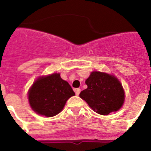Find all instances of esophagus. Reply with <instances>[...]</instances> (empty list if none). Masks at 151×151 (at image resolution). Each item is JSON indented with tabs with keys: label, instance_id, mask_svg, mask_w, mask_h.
<instances>
[{
	"label": "esophagus",
	"instance_id": "esophagus-1",
	"mask_svg": "<svg viewBox=\"0 0 151 151\" xmlns=\"http://www.w3.org/2000/svg\"><path fill=\"white\" fill-rule=\"evenodd\" d=\"M75 91H76V94L77 96L78 95V94H80V91H81V89L80 88H76V90H75Z\"/></svg>",
	"mask_w": 151,
	"mask_h": 151
}]
</instances>
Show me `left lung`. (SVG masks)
Instances as JSON below:
<instances>
[{
	"label": "left lung",
	"mask_w": 151,
	"mask_h": 151,
	"mask_svg": "<svg viewBox=\"0 0 151 151\" xmlns=\"http://www.w3.org/2000/svg\"><path fill=\"white\" fill-rule=\"evenodd\" d=\"M88 88L82 91L80 97L92 110L101 115H108L122 107L125 93L122 84L113 75L94 71L86 79Z\"/></svg>",
	"instance_id": "left-lung-1"
}]
</instances>
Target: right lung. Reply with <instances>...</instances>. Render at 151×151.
<instances>
[{"label":"right lung","mask_w":151,"mask_h":151,"mask_svg":"<svg viewBox=\"0 0 151 151\" xmlns=\"http://www.w3.org/2000/svg\"><path fill=\"white\" fill-rule=\"evenodd\" d=\"M75 92L60 73L39 77L29 91V104L35 113L47 117L54 116L62 111Z\"/></svg>","instance_id":"right-lung-1"}]
</instances>
